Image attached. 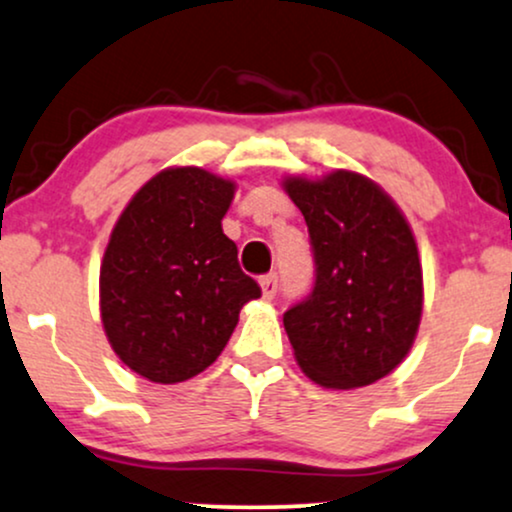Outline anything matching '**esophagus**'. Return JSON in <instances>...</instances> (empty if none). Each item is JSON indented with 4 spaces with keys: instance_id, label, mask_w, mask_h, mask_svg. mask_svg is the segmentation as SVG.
I'll list each match as a JSON object with an SVG mask.
<instances>
[{
    "instance_id": "obj_1",
    "label": "esophagus",
    "mask_w": 512,
    "mask_h": 512,
    "mask_svg": "<svg viewBox=\"0 0 512 512\" xmlns=\"http://www.w3.org/2000/svg\"><path fill=\"white\" fill-rule=\"evenodd\" d=\"M258 285H261L263 299H275V294H278V275H263V278L258 280Z\"/></svg>"
}]
</instances>
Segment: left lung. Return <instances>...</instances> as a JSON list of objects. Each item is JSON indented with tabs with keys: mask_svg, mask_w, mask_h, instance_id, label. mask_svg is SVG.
I'll list each match as a JSON object with an SVG mask.
<instances>
[{
	"mask_svg": "<svg viewBox=\"0 0 512 512\" xmlns=\"http://www.w3.org/2000/svg\"><path fill=\"white\" fill-rule=\"evenodd\" d=\"M316 258L309 297L287 311L294 359L323 388L381 381L407 357L424 309L417 239L398 203L352 170L285 177Z\"/></svg>",
	"mask_w": 512,
	"mask_h": 512,
	"instance_id": "8db88e82",
	"label": "left lung"
}]
</instances>
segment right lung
Returning a JSON list of instances; mask_svg holds the SVG:
<instances>
[{
  "instance_id": "add662e5",
  "label": "right lung",
  "mask_w": 512,
  "mask_h": 512,
  "mask_svg": "<svg viewBox=\"0 0 512 512\" xmlns=\"http://www.w3.org/2000/svg\"><path fill=\"white\" fill-rule=\"evenodd\" d=\"M237 191L203 167L174 165L131 196L100 263V321L114 354L153 383L208 369L261 297L222 218Z\"/></svg>"
}]
</instances>
